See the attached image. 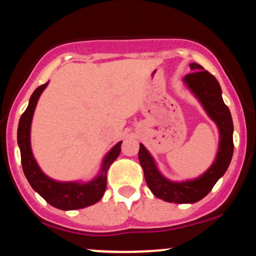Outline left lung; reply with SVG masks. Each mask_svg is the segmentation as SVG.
<instances>
[{
  "label": "left lung",
  "mask_w": 256,
  "mask_h": 256,
  "mask_svg": "<svg viewBox=\"0 0 256 256\" xmlns=\"http://www.w3.org/2000/svg\"><path fill=\"white\" fill-rule=\"evenodd\" d=\"M192 73L183 78V83L198 100L207 116L219 130V146L216 160L204 174L188 180L173 182L158 171L152 154L140 143L138 158L144 178L152 192L158 198L173 204H195L212 190L214 184L224 176L234 154V122L228 106L222 96V88L214 76L204 71L198 64H190Z\"/></svg>",
  "instance_id": "8db88e82"
}]
</instances>
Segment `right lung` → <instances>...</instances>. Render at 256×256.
<instances>
[{"label": "right lung", "mask_w": 256, "mask_h": 256, "mask_svg": "<svg viewBox=\"0 0 256 256\" xmlns=\"http://www.w3.org/2000/svg\"><path fill=\"white\" fill-rule=\"evenodd\" d=\"M48 86V83L40 85L31 95L26 110L22 113L18 126V146L22 154V171L34 192L52 204L62 210H80L95 204L102 198L107 186V172L112 164L119 156L122 140L116 143L102 160L100 172L89 182H58L44 173L38 166L31 149V124L34 110L40 94Z\"/></svg>", "instance_id": "obj_1"}]
</instances>
